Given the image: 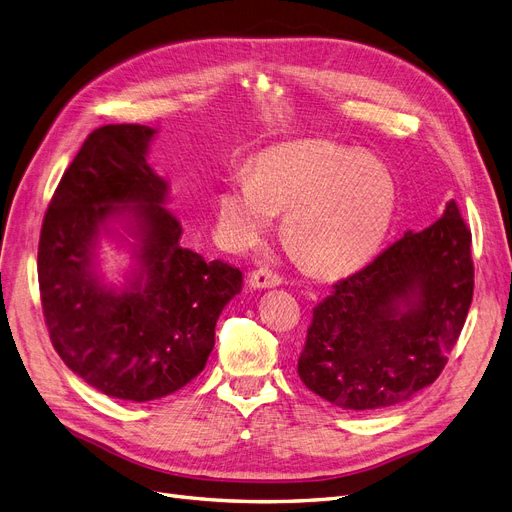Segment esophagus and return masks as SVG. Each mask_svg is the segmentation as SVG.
<instances>
[{"label": "esophagus", "mask_w": 512, "mask_h": 512, "mask_svg": "<svg viewBox=\"0 0 512 512\" xmlns=\"http://www.w3.org/2000/svg\"><path fill=\"white\" fill-rule=\"evenodd\" d=\"M249 284H251V288H274V286L282 284V276L270 268H259V270L251 272Z\"/></svg>", "instance_id": "obj_1"}]
</instances>
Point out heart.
<instances>
[{
    "label": "heart",
    "mask_w": 512,
    "mask_h": 512,
    "mask_svg": "<svg viewBox=\"0 0 512 512\" xmlns=\"http://www.w3.org/2000/svg\"><path fill=\"white\" fill-rule=\"evenodd\" d=\"M395 177L366 152L330 142H299L265 152L253 177L236 175L219 196L217 221L234 247H251L284 213V240L307 270L358 268L385 238Z\"/></svg>",
    "instance_id": "1"
}]
</instances>
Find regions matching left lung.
I'll use <instances>...</instances> for the list:
<instances>
[{"instance_id": "1", "label": "left lung", "mask_w": 512, "mask_h": 512, "mask_svg": "<svg viewBox=\"0 0 512 512\" xmlns=\"http://www.w3.org/2000/svg\"><path fill=\"white\" fill-rule=\"evenodd\" d=\"M471 230L454 201L314 309L297 372L343 410H379L435 383L473 301Z\"/></svg>"}]
</instances>
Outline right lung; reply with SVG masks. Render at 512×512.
Returning a JSON list of instances; mask_svg holds the SVG:
<instances>
[{
	"label": "right lung",
	"instance_id": "add662e5",
	"mask_svg": "<svg viewBox=\"0 0 512 512\" xmlns=\"http://www.w3.org/2000/svg\"><path fill=\"white\" fill-rule=\"evenodd\" d=\"M148 125H104L83 142L43 217L37 276L54 349L104 395L150 402L201 374L215 324L240 293L242 272L182 247L167 182L146 163ZM123 216L139 268L125 289L104 287L93 249Z\"/></svg>",
	"mask_w": 512,
	"mask_h": 512
}]
</instances>
